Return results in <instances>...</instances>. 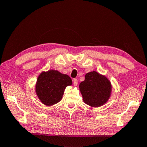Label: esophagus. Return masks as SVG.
Listing matches in <instances>:
<instances>
[{"label": "esophagus", "instance_id": "obj_1", "mask_svg": "<svg viewBox=\"0 0 147 147\" xmlns=\"http://www.w3.org/2000/svg\"><path fill=\"white\" fill-rule=\"evenodd\" d=\"M73 84H74V86H76L77 85H78V80L76 78L73 79Z\"/></svg>", "mask_w": 147, "mask_h": 147}]
</instances>
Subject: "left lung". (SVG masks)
<instances>
[{
	"mask_svg": "<svg viewBox=\"0 0 147 147\" xmlns=\"http://www.w3.org/2000/svg\"><path fill=\"white\" fill-rule=\"evenodd\" d=\"M84 103L94 108L106 104L111 94L112 86L106 76L96 71L87 73L84 81L79 85Z\"/></svg>",
	"mask_w": 147,
	"mask_h": 147,
	"instance_id": "1",
	"label": "left lung"
}]
</instances>
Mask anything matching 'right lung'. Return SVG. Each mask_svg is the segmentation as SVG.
Here are the masks:
<instances>
[{
  "instance_id": "add662e5",
  "label": "right lung",
  "mask_w": 147,
  "mask_h": 147,
  "mask_svg": "<svg viewBox=\"0 0 147 147\" xmlns=\"http://www.w3.org/2000/svg\"><path fill=\"white\" fill-rule=\"evenodd\" d=\"M72 80L67 74L56 70L43 71L36 84V93L42 103L51 106L61 100L67 86H71Z\"/></svg>"
}]
</instances>
